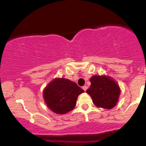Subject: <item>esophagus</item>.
Segmentation results:
<instances>
[{"label":"esophagus","instance_id":"esophagus-1","mask_svg":"<svg viewBox=\"0 0 146 146\" xmlns=\"http://www.w3.org/2000/svg\"><path fill=\"white\" fill-rule=\"evenodd\" d=\"M82 88H83V90H84V91H86V90H87V88H88V86H84L82 87Z\"/></svg>","mask_w":146,"mask_h":146}]
</instances>
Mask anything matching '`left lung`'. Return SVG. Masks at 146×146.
<instances>
[{
  "label": "left lung",
  "instance_id": "1",
  "mask_svg": "<svg viewBox=\"0 0 146 146\" xmlns=\"http://www.w3.org/2000/svg\"><path fill=\"white\" fill-rule=\"evenodd\" d=\"M86 93L91 97L93 104L99 108L112 109L119 100L121 90L115 80L107 75H93Z\"/></svg>",
  "mask_w": 146,
  "mask_h": 146
}]
</instances>
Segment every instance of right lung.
<instances>
[{
  "label": "right lung",
  "instance_id": "obj_1",
  "mask_svg": "<svg viewBox=\"0 0 146 146\" xmlns=\"http://www.w3.org/2000/svg\"><path fill=\"white\" fill-rule=\"evenodd\" d=\"M84 92L76 83L68 79L57 78L46 85L42 95L51 111L63 115L73 110L78 96Z\"/></svg>",
  "mask_w": 146,
  "mask_h": 146
}]
</instances>
